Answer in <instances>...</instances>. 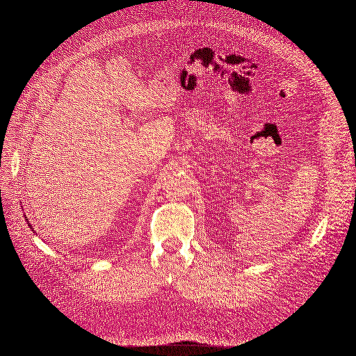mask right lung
<instances>
[{"label":"right lung","mask_w":356,"mask_h":356,"mask_svg":"<svg viewBox=\"0 0 356 356\" xmlns=\"http://www.w3.org/2000/svg\"><path fill=\"white\" fill-rule=\"evenodd\" d=\"M26 220H29V218H27V217H26ZM27 225H29V226H30V229H33V227H31V225H30V223H27Z\"/></svg>","instance_id":"right-lung-1"}]
</instances>
